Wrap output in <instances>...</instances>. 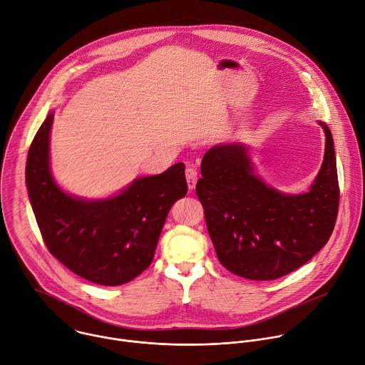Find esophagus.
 I'll list each match as a JSON object with an SVG mask.
<instances>
[{
  "label": "esophagus",
  "instance_id": "esophagus-1",
  "mask_svg": "<svg viewBox=\"0 0 365 365\" xmlns=\"http://www.w3.org/2000/svg\"><path fill=\"white\" fill-rule=\"evenodd\" d=\"M186 180H187V187L189 190H193L196 186V180H197V172L193 166H189L186 169Z\"/></svg>",
  "mask_w": 365,
  "mask_h": 365
}]
</instances>
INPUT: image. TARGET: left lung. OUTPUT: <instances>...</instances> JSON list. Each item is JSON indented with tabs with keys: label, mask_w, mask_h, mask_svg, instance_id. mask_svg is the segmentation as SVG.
<instances>
[{
	"label": "left lung",
	"mask_w": 365,
	"mask_h": 365,
	"mask_svg": "<svg viewBox=\"0 0 365 365\" xmlns=\"http://www.w3.org/2000/svg\"><path fill=\"white\" fill-rule=\"evenodd\" d=\"M322 166L303 193H286L255 172L248 145L222 143L203 154L196 195L220 263L250 280H274L299 269L329 240L339 202L329 127Z\"/></svg>",
	"instance_id": "left-lung-1"
}]
</instances>
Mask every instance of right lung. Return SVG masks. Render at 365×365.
<instances>
[{"mask_svg": "<svg viewBox=\"0 0 365 365\" xmlns=\"http://www.w3.org/2000/svg\"><path fill=\"white\" fill-rule=\"evenodd\" d=\"M50 111L27 155L26 183L41 237L59 262L82 279L120 286L153 262L173 203L187 192L185 165L141 176L108 197L89 199L65 192L50 168Z\"/></svg>", "mask_w": 365, "mask_h": 365, "instance_id": "obj_1", "label": "right lung"}]
</instances>
